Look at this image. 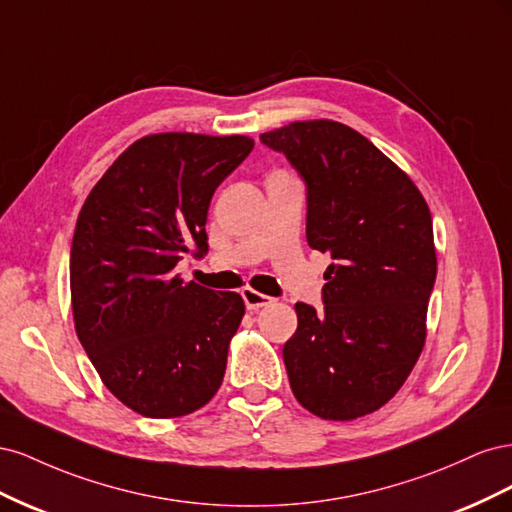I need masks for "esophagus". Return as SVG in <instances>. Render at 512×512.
Wrapping results in <instances>:
<instances>
[{"label": "esophagus", "instance_id": "esophagus-1", "mask_svg": "<svg viewBox=\"0 0 512 512\" xmlns=\"http://www.w3.org/2000/svg\"><path fill=\"white\" fill-rule=\"evenodd\" d=\"M241 297H243L247 309H258V307H265V305L273 303V299L267 297V294H262V292L250 288V286L241 290Z\"/></svg>", "mask_w": 512, "mask_h": 512}]
</instances>
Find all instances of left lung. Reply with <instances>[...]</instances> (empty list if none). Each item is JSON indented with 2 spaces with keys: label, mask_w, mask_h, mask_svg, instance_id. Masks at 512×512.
I'll return each instance as SVG.
<instances>
[{
  "label": "left lung",
  "mask_w": 512,
  "mask_h": 512,
  "mask_svg": "<svg viewBox=\"0 0 512 512\" xmlns=\"http://www.w3.org/2000/svg\"><path fill=\"white\" fill-rule=\"evenodd\" d=\"M307 185V243L329 252L324 309L297 303L284 344L290 389L327 421L376 412L425 346L436 282L431 213L414 181L363 134L331 119L260 134Z\"/></svg>",
  "instance_id": "1"
}]
</instances>
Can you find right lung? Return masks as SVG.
I'll use <instances>...</instances> for the list:
<instances>
[{"mask_svg":"<svg viewBox=\"0 0 512 512\" xmlns=\"http://www.w3.org/2000/svg\"><path fill=\"white\" fill-rule=\"evenodd\" d=\"M254 149L247 136L138 138L89 192L70 250L74 329L123 406L177 418L218 393L245 305L173 273L205 256L215 188Z\"/></svg>","mask_w":512,"mask_h":512,"instance_id":"right-lung-1","label":"right lung"}]
</instances>
